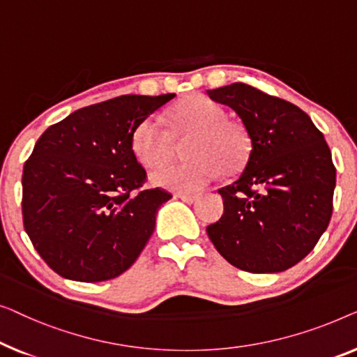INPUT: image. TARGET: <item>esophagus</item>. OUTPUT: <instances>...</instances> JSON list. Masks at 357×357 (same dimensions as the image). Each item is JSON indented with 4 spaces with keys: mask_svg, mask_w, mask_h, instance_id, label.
I'll return each instance as SVG.
<instances>
[{
    "mask_svg": "<svg viewBox=\"0 0 357 357\" xmlns=\"http://www.w3.org/2000/svg\"><path fill=\"white\" fill-rule=\"evenodd\" d=\"M174 197H178V199H181L183 200V202H185V204H192L194 200H197V194H188V192H179V194H176L174 195Z\"/></svg>",
    "mask_w": 357,
    "mask_h": 357,
    "instance_id": "obj_1",
    "label": "esophagus"
}]
</instances>
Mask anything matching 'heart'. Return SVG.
Masks as SVG:
<instances>
[{"label":"heart","mask_w":357,"mask_h":357,"mask_svg":"<svg viewBox=\"0 0 357 357\" xmlns=\"http://www.w3.org/2000/svg\"><path fill=\"white\" fill-rule=\"evenodd\" d=\"M172 134L189 137L184 157L189 162L167 165L150 174L162 188L194 192L213 183L220 172L233 174L248 160L250 142L243 124L227 118V112L212 100L194 95L179 102L169 112ZM130 147L145 168L162 165L172 152V135L157 118H145L132 130Z\"/></svg>","instance_id":"heart-1"}]
</instances>
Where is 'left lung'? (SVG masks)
I'll list each match as a JSON object with an SVG mask.
<instances>
[{
  "label": "left lung",
  "mask_w": 357,
  "mask_h": 357,
  "mask_svg": "<svg viewBox=\"0 0 357 357\" xmlns=\"http://www.w3.org/2000/svg\"><path fill=\"white\" fill-rule=\"evenodd\" d=\"M207 93L234 109L250 142L245 168L218 189L225 212L208 238L244 272L288 270L315 248L333 212L336 169L324 134L296 105L248 84Z\"/></svg>",
  "instance_id": "obj_1"
}]
</instances>
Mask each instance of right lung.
<instances>
[{
    "label": "right lung",
    "instance_id": "1",
    "mask_svg": "<svg viewBox=\"0 0 357 357\" xmlns=\"http://www.w3.org/2000/svg\"><path fill=\"white\" fill-rule=\"evenodd\" d=\"M176 95H121L90 105L40 135L22 173L24 229L63 278L95 283L132 265L172 194L142 189L132 130Z\"/></svg>",
    "mask_w": 357,
    "mask_h": 357
}]
</instances>
